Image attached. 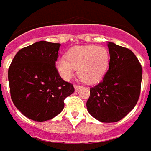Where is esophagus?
Wrapping results in <instances>:
<instances>
[{
	"label": "esophagus",
	"instance_id": "34e87169",
	"mask_svg": "<svg viewBox=\"0 0 151 151\" xmlns=\"http://www.w3.org/2000/svg\"><path fill=\"white\" fill-rule=\"evenodd\" d=\"M82 86H78V85H74V89H75V91H78L80 89L82 88Z\"/></svg>",
	"mask_w": 151,
	"mask_h": 151
}]
</instances>
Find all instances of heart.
I'll use <instances>...</instances> for the list:
<instances>
[{"instance_id":"1","label":"heart","mask_w":151,"mask_h":151,"mask_svg":"<svg viewBox=\"0 0 151 151\" xmlns=\"http://www.w3.org/2000/svg\"><path fill=\"white\" fill-rule=\"evenodd\" d=\"M110 63L108 50L102 46H77L66 53V57L56 60V69L63 78L69 80L76 69L83 82L94 84L100 81Z\"/></svg>"}]
</instances>
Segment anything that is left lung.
Listing matches in <instances>:
<instances>
[{
    "mask_svg": "<svg viewBox=\"0 0 151 151\" xmlns=\"http://www.w3.org/2000/svg\"><path fill=\"white\" fill-rule=\"evenodd\" d=\"M110 63L102 82L91 88L86 102L89 113L104 123L119 121L139 99L142 69L129 48L108 42Z\"/></svg>",
    "mask_w": 151,
    "mask_h": 151,
    "instance_id": "1",
    "label": "left lung"
}]
</instances>
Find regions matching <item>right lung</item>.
<instances>
[{
	"label": "right lung",
	"instance_id": "right-lung-1",
	"mask_svg": "<svg viewBox=\"0 0 151 151\" xmlns=\"http://www.w3.org/2000/svg\"><path fill=\"white\" fill-rule=\"evenodd\" d=\"M60 44L39 41L19 50L9 68L12 101L35 121L51 120L61 112L64 100L74 92L56 68Z\"/></svg>",
	"mask_w": 151,
	"mask_h": 151
}]
</instances>
